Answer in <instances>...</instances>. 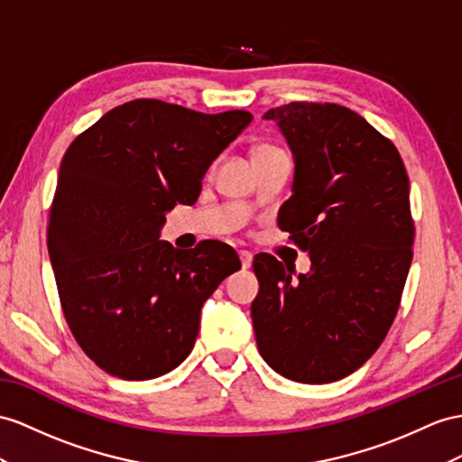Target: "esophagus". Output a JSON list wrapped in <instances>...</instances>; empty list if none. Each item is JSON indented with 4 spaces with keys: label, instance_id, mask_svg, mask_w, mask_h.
<instances>
[{
    "label": "esophagus",
    "instance_id": "34e87169",
    "mask_svg": "<svg viewBox=\"0 0 462 462\" xmlns=\"http://www.w3.org/2000/svg\"><path fill=\"white\" fill-rule=\"evenodd\" d=\"M238 255H240L242 267H244V269H250V267H252V262H254V255H252L250 252H245V250H242Z\"/></svg>",
    "mask_w": 462,
    "mask_h": 462
}]
</instances>
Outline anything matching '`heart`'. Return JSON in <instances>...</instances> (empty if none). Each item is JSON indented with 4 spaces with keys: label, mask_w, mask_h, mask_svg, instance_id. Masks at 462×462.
<instances>
[{
    "label": "heart",
    "mask_w": 462,
    "mask_h": 462,
    "mask_svg": "<svg viewBox=\"0 0 462 462\" xmlns=\"http://www.w3.org/2000/svg\"><path fill=\"white\" fill-rule=\"evenodd\" d=\"M263 150H275V148H271V146H259L255 152H263Z\"/></svg>",
    "instance_id": "obj_1"
}]
</instances>
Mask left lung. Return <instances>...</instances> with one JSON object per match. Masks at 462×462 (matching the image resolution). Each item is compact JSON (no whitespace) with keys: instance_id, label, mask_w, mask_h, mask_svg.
<instances>
[{"instance_id":"left-lung-1","label":"left lung","mask_w":462,"mask_h":462,"mask_svg":"<svg viewBox=\"0 0 462 462\" xmlns=\"http://www.w3.org/2000/svg\"><path fill=\"white\" fill-rule=\"evenodd\" d=\"M294 156L292 195L277 224L310 255V273L257 254L252 302L257 349L306 384L357 371L393 326L411 263L410 180L400 152L336 103L269 109Z\"/></svg>"}]
</instances>
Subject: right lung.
Wrapping results in <instances>:
<instances>
[{
	"label": "right lung",
	"instance_id": "obj_1",
	"mask_svg": "<svg viewBox=\"0 0 462 462\" xmlns=\"http://www.w3.org/2000/svg\"><path fill=\"white\" fill-rule=\"evenodd\" d=\"M252 118L134 99L66 150L46 242L66 322L105 373L173 371L195 346L200 306L242 267L222 242L181 252L158 238L165 212L195 203L208 165Z\"/></svg>",
	"mask_w": 462,
	"mask_h": 462
}]
</instances>
